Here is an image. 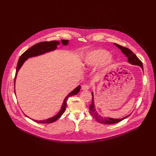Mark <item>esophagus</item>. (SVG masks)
<instances>
[{
    "instance_id": "1",
    "label": "esophagus",
    "mask_w": 156,
    "mask_h": 156,
    "mask_svg": "<svg viewBox=\"0 0 156 156\" xmlns=\"http://www.w3.org/2000/svg\"><path fill=\"white\" fill-rule=\"evenodd\" d=\"M90 85H88V84H84L83 86H82V90H87L90 89Z\"/></svg>"
}]
</instances>
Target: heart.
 I'll return each mask as SVG.
<instances>
[{"label": "heart", "mask_w": 156, "mask_h": 156, "mask_svg": "<svg viewBox=\"0 0 156 156\" xmlns=\"http://www.w3.org/2000/svg\"><path fill=\"white\" fill-rule=\"evenodd\" d=\"M103 63L105 67L112 66L113 60L110 56V53L105 49H99L89 52L86 57L85 64L88 66H94Z\"/></svg>", "instance_id": "heart-1"}]
</instances>
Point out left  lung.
Listing matches in <instances>:
<instances>
[{
  "label": "left lung",
  "mask_w": 156,
  "mask_h": 156,
  "mask_svg": "<svg viewBox=\"0 0 156 156\" xmlns=\"http://www.w3.org/2000/svg\"><path fill=\"white\" fill-rule=\"evenodd\" d=\"M117 47H118L121 51L124 54L126 55V57H128V62L134 65H137V66H140L143 70V64L142 62L137 58V57L128 48H125L124 46H122L119 44H118L116 43H114ZM92 104L89 107V110H90V113L92 115V116L94 117V118L99 123L101 124H116L118 122H119L121 121H122V120L125 119V118H126L128 116H129V115L125 117L124 118L122 119H113V118H102L101 117L100 115H99L97 112L95 111L94 109V94L92 93Z\"/></svg>",
  "instance_id": "left-lung-1"
}]
</instances>
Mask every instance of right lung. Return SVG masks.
Segmentation results:
<instances>
[{"mask_svg":"<svg viewBox=\"0 0 156 156\" xmlns=\"http://www.w3.org/2000/svg\"><path fill=\"white\" fill-rule=\"evenodd\" d=\"M62 41L63 45H67L69 43L68 40H62ZM58 44H59V42L57 41H42V42H40L38 43L34 44L30 48H29L28 50H27L25 52H23L22 54V55L20 56V57L19 58V60L17 62V67H16V75H15V77H14V87H15V81H16V78L17 76V72L19 70L21 66H22V64H23V62H25L29 57L37 56V55L44 54L46 52H49V51L55 49L57 48V45ZM80 88H81L80 86H78L76 89H75L72 92H70L66 97V98L64 99V102H63L62 107L60 111L59 112V113L57 115H55L53 118H51L50 119L44 120V121H35V120H33V121L37 123H40V124H51V123H52V122H55V121H57L58 119H59L62 116L63 113L64 112L66 108V105H67V99L69 98V97L73 96V95H75L78 94L80 90ZM14 92H15V90H14Z\"/></svg>","mask_w":156,"mask_h":156,"instance_id":"1","label":"right lung"}]
</instances>
